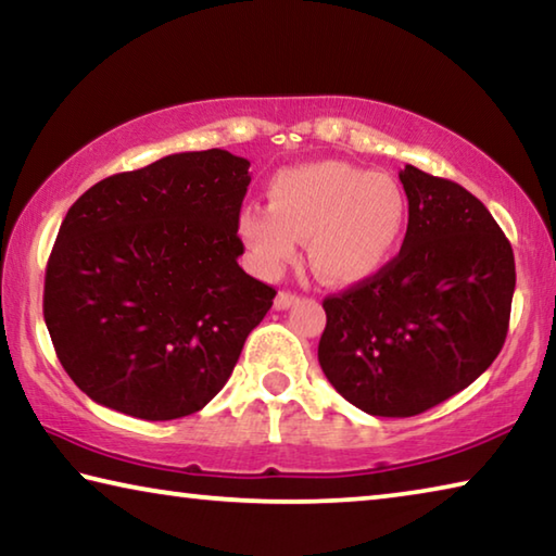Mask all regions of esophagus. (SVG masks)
Instances as JSON below:
<instances>
[{"mask_svg":"<svg viewBox=\"0 0 556 556\" xmlns=\"http://www.w3.org/2000/svg\"><path fill=\"white\" fill-rule=\"evenodd\" d=\"M299 301L296 294H291V291H279L277 299H275V308L277 312H287V308H291Z\"/></svg>","mask_w":556,"mask_h":556,"instance_id":"34e87169","label":"esophagus"}]
</instances>
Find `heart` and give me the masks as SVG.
<instances>
[{
  "label": "heart",
  "instance_id": "heart-1",
  "mask_svg": "<svg viewBox=\"0 0 556 556\" xmlns=\"http://www.w3.org/2000/svg\"><path fill=\"white\" fill-rule=\"evenodd\" d=\"M269 208L238 213V235L260 275L277 277L306 240L308 265L328 285L378 275L400 248L407 195L400 181L343 162L281 168L267 184Z\"/></svg>",
  "mask_w": 556,
  "mask_h": 556
}]
</instances>
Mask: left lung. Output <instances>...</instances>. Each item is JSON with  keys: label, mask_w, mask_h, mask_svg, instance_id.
<instances>
[{"label": "left lung", "mask_w": 556, "mask_h": 556, "mask_svg": "<svg viewBox=\"0 0 556 556\" xmlns=\"http://www.w3.org/2000/svg\"><path fill=\"white\" fill-rule=\"evenodd\" d=\"M409 223L378 275L324 299L318 363L328 382L375 417H414L468 388L501 353L515 257L464 186L400 172Z\"/></svg>", "instance_id": "1"}]
</instances>
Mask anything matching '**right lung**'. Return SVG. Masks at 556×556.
<instances>
[{"label": "right lung", "instance_id": "add662e5", "mask_svg": "<svg viewBox=\"0 0 556 556\" xmlns=\"http://www.w3.org/2000/svg\"><path fill=\"white\" fill-rule=\"evenodd\" d=\"M248 168L225 149L172 154L102 178L65 213L43 318L92 402L166 421L228 382L277 294L238 265Z\"/></svg>", "mask_w": 556, "mask_h": 556}]
</instances>
